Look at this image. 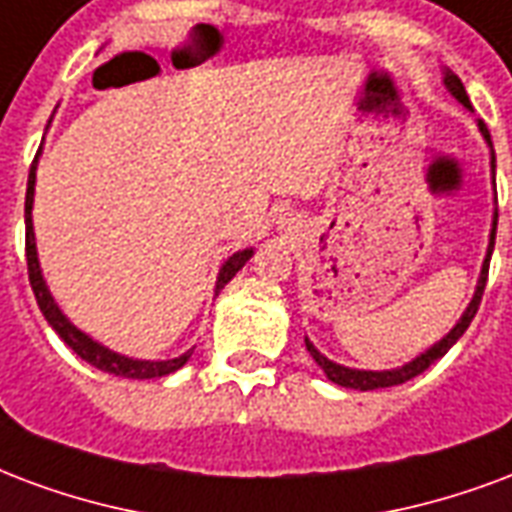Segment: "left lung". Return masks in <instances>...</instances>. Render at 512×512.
Wrapping results in <instances>:
<instances>
[{
  "mask_svg": "<svg viewBox=\"0 0 512 512\" xmlns=\"http://www.w3.org/2000/svg\"><path fill=\"white\" fill-rule=\"evenodd\" d=\"M442 83H445V89H448L453 97H456L464 108H469L472 111V102H469L467 97V89H464V83H461V78H458L453 70H445L442 73ZM480 127V135L486 138V143L491 146V135H488V127L483 124V121H478ZM494 149H491V170L497 168L494 165ZM497 211H494V222H491V236H488V249H486V260H483V268H480V279H478V287H475V295H472V301H469V306L464 309V314H461V320H458L453 328H450L448 336H442L434 347H429L426 352H420L418 358H412L410 363H404V366H399V369H388V372H366V369H350V366H342V363H333L325 358L323 352L317 350L309 339H306V350H309V355L314 358V363L320 366L325 372V377L331 382H336V385H342V388H352V391H377V388H391V385H401V382L412 380V377H418L420 372H426L431 363L437 361V358H442L445 352L453 347V344L464 336V331L469 328V323H472V317L478 314V306H480V298H483V290H486V279H488V263H491V252H494V238H497Z\"/></svg>",
  "mask_w": 512,
  "mask_h": 512,
  "instance_id": "left-lung-1",
  "label": "left lung"
}]
</instances>
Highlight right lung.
Returning <instances> with one entry per match:
<instances>
[{
  "mask_svg": "<svg viewBox=\"0 0 512 512\" xmlns=\"http://www.w3.org/2000/svg\"><path fill=\"white\" fill-rule=\"evenodd\" d=\"M40 157V151H37ZM37 157H34L32 168H29V184H26V206H24V219H26V266H29V285L34 290V298H37V306L40 312L48 320V325L59 333L62 339L75 355H81L83 361L92 363L94 369L100 372L116 374V377H127V380H154V377H165V374H173L176 369H181L184 363L189 361L192 350H187L179 358H170V361H138V358H127V355H119V352L108 350L105 344L94 342L92 336H86L81 328H75L64 312L56 306L54 295L48 290L43 279V271H40V260H37V244H34V227H32V203H34V181H37ZM255 255V249H241L236 255H230L219 268L217 276V290L214 293L219 295V290L233 279V276L246 266V260Z\"/></svg>",
  "mask_w": 512,
  "mask_h": 512,
  "instance_id": "add662e5",
  "label": "right lung"
}]
</instances>
